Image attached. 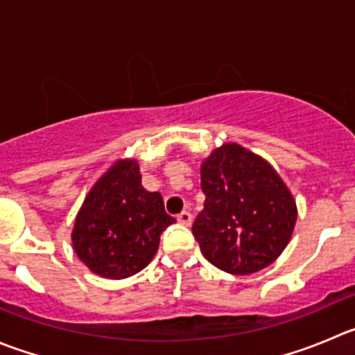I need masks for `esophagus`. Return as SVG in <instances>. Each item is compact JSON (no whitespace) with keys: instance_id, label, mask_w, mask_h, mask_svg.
Returning <instances> with one entry per match:
<instances>
[{"instance_id":"obj_1","label":"esophagus","mask_w":355,"mask_h":355,"mask_svg":"<svg viewBox=\"0 0 355 355\" xmlns=\"http://www.w3.org/2000/svg\"><path fill=\"white\" fill-rule=\"evenodd\" d=\"M191 219H193V216H191V212H188V211H183L181 214H178V221L184 226H190Z\"/></svg>"}]
</instances>
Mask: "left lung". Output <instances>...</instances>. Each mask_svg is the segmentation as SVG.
I'll return each instance as SVG.
<instances>
[{"label":"left lung","instance_id":"8db88e82","mask_svg":"<svg viewBox=\"0 0 355 355\" xmlns=\"http://www.w3.org/2000/svg\"><path fill=\"white\" fill-rule=\"evenodd\" d=\"M204 211L193 223L202 254L219 270L249 275L291 241L296 202L275 168L241 144L216 148L200 167Z\"/></svg>","mask_w":355,"mask_h":355}]
</instances>
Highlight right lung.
<instances>
[{"mask_svg":"<svg viewBox=\"0 0 355 355\" xmlns=\"http://www.w3.org/2000/svg\"><path fill=\"white\" fill-rule=\"evenodd\" d=\"M175 219L158 191L144 190L137 160H116L90 188L74 221L73 248L90 272L125 279L153 259Z\"/></svg>","mask_w":355,"mask_h":355,"instance_id":"right-lung-1","label":"right lung"}]
</instances>
